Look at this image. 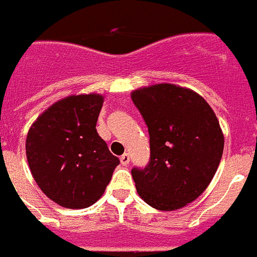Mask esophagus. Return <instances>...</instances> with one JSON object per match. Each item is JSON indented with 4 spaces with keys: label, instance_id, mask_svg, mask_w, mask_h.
Instances as JSON below:
<instances>
[{
    "label": "esophagus",
    "instance_id": "obj_1",
    "mask_svg": "<svg viewBox=\"0 0 257 257\" xmlns=\"http://www.w3.org/2000/svg\"><path fill=\"white\" fill-rule=\"evenodd\" d=\"M119 161H121V163H122V165H128L129 163V154H122V155H121V158H119Z\"/></svg>",
    "mask_w": 257,
    "mask_h": 257
}]
</instances>
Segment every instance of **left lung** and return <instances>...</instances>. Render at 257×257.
<instances>
[{
  "label": "left lung",
  "instance_id": "1",
  "mask_svg": "<svg viewBox=\"0 0 257 257\" xmlns=\"http://www.w3.org/2000/svg\"><path fill=\"white\" fill-rule=\"evenodd\" d=\"M150 134V162L134 167L139 196L161 211L185 207L206 191L223 153V134L204 98L174 84L132 92Z\"/></svg>",
  "mask_w": 257,
  "mask_h": 257
}]
</instances>
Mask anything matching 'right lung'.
I'll return each mask as SVG.
<instances>
[{
  "instance_id": "right-lung-1",
  "label": "right lung",
  "mask_w": 257,
  "mask_h": 257,
  "mask_svg": "<svg viewBox=\"0 0 257 257\" xmlns=\"http://www.w3.org/2000/svg\"><path fill=\"white\" fill-rule=\"evenodd\" d=\"M102 104V95H70L51 104L28 131L32 177L49 199L66 208L92 206L118 166L96 132Z\"/></svg>"
}]
</instances>
